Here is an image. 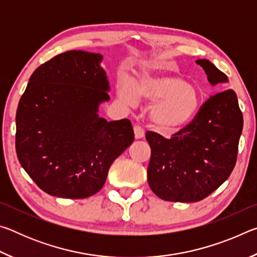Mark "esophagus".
Listing matches in <instances>:
<instances>
[{"label": "esophagus", "instance_id": "obj_1", "mask_svg": "<svg viewBox=\"0 0 257 257\" xmlns=\"http://www.w3.org/2000/svg\"><path fill=\"white\" fill-rule=\"evenodd\" d=\"M134 133H135V138L136 139H142L144 138V129H143L141 125H135L134 127Z\"/></svg>", "mask_w": 257, "mask_h": 257}]
</instances>
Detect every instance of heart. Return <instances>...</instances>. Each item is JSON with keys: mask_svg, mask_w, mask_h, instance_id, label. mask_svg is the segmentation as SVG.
Returning <instances> with one entry per match:
<instances>
[{"mask_svg": "<svg viewBox=\"0 0 257 257\" xmlns=\"http://www.w3.org/2000/svg\"><path fill=\"white\" fill-rule=\"evenodd\" d=\"M118 94L128 104H135L138 98L154 103L150 111L151 124L165 136L188 127L196 119L202 99L196 87L184 78L154 72L143 73L134 86L120 82Z\"/></svg>", "mask_w": 257, "mask_h": 257, "instance_id": "obj_1", "label": "heart"}]
</instances>
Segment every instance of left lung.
<instances>
[{
	"instance_id": "1",
	"label": "left lung",
	"mask_w": 257,
	"mask_h": 257,
	"mask_svg": "<svg viewBox=\"0 0 257 257\" xmlns=\"http://www.w3.org/2000/svg\"><path fill=\"white\" fill-rule=\"evenodd\" d=\"M212 86L228 77L206 59L196 61ZM242 113L232 89L213 95L193 122L171 139L146 133L151 146L147 181L153 193L169 202L202 201L228 179L236 164Z\"/></svg>"
}]
</instances>
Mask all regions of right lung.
I'll return each instance as SVG.
<instances>
[{
    "mask_svg": "<svg viewBox=\"0 0 257 257\" xmlns=\"http://www.w3.org/2000/svg\"><path fill=\"white\" fill-rule=\"evenodd\" d=\"M103 56L68 51L33 72L16 115V151L25 171L55 197L96 194L108 169L134 142L128 119L107 121L98 107L110 99Z\"/></svg>",
    "mask_w": 257,
    "mask_h": 257,
    "instance_id": "1",
    "label": "right lung"
}]
</instances>
